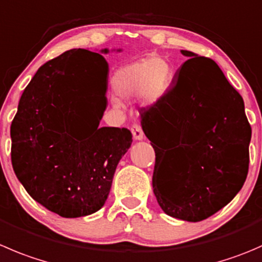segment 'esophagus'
Segmentation results:
<instances>
[{"label":"esophagus","instance_id":"esophagus-1","mask_svg":"<svg viewBox=\"0 0 262 262\" xmlns=\"http://www.w3.org/2000/svg\"><path fill=\"white\" fill-rule=\"evenodd\" d=\"M132 134H133V138L136 139V141H142V139L144 138V134H143V130H142V128L139 125H133L132 126Z\"/></svg>","mask_w":262,"mask_h":262}]
</instances>
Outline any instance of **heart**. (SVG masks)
Returning a JSON list of instances; mask_svg holds the SVG:
<instances>
[{
    "label": "heart",
    "instance_id": "b5f03b06",
    "mask_svg": "<svg viewBox=\"0 0 262 262\" xmlns=\"http://www.w3.org/2000/svg\"><path fill=\"white\" fill-rule=\"evenodd\" d=\"M174 72L169 60L162 56L132 62L121 68L113 77V90L119 98L141 97L146 106H154L166 95ZM113 105L120 107V101L113 98Z\"/></svg>",
    "mask_w": 262,
    "mask_h": 262
}]
</instances>
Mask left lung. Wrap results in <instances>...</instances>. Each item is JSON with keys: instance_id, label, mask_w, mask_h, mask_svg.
I'll list each match as a JSON object with an SVG mask.
<instances>
[{"instance_id": "left-lung-1", "label": "left lung", "mask_w": 262, "mask_h": 262, "mask_svg": "<svg viewBox=\"0 0 262 262\" xmlns=\"http://www.w3.org/2000/svg\"><path fill=\"white\" fill-rule=\"evenodd\" d=\"M180 52L188 60L141 124L156 154L152 187L160 207L195 223L227 206L243 187L252 132L243 98L217 63ZM162 145L172 148L166 158Z\"/></svg>"}]
</instances>
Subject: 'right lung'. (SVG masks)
Masks as SVG:
<instances>
[{
    "instance_id": "add662e5",
    "label": "right lung",
    "mask_w": 262,
    "mask_h": 262,
    "mask_svg": "<svg viewBox=\"0 0 262 262\" xmlns=\"http://www.w3.org/2000/svg\"><path fill=\"white\" fill-rule=\"evenodd\" d=\"M108 52L73 48L46 62L23 92L10 129L17 179L62 217L87 216L105 205L133 142L128 129L98 126L107 106L102 55Z\"/></svg>"
}]
</instances>
